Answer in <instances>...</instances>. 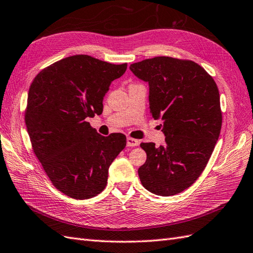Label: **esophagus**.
Instances as JSON below:
<instances>
[{
	"label": "esophagus",
	"instance_id": "1",
	"mask_svg": "<svg viewBox=\"0 0 253 253\" xmlns=\"http://www.w3.org/2000/svg\"><path fill=\"white\" fill-rule=\"evenodd\" d=\"M139 143H140V142L137 139H133V138H130V137L127 138V146H138Z\"/></svg>",
	"mask_w": 253,
	"mask_h": 253
}]
</instances>
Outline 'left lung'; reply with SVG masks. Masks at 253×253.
<instances>
[{
	"instance_id": "left-lung-1",
	"label": "left lung",
	"mask_w": 253,
	"mask_h": 253,
	"mask_svg": "<svg viewBox=\"0 0 253 253\" xmlns=\"http://www.w3.org/2000/svg\"><path fill=\"white\" fill-rule=\"evenodd\" d=\"M148 83L150 109L163 121L166 144L141 143L146 161L138 170L145 189L169 197L196 182L209 163L222 124L220 96L212 77L199 64L156 56L130 65Z\"/></svg>"
}]
</instances>
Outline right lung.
Listing matches in <instances>:
<instances>
[{"label": "right lung", "instance_id": "obj_1", "mask_svg": "<svg viewBox=\"0 0 253 253\" xmlns=\"http://www.w3.org/2000/svg\"><path fill=\"white\" fill-rule=\"evenodd\" d=\"M126 69V63L78 54L42 69L31 84L25 125L32 147L51 183L70 198L105 189L109 167L126 146L123 133L103 137L86 122L102 113L110 84Z\"/></svg>", "mask_w": 253, "mask_h": 253}]
</instances>
